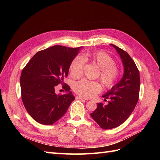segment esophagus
Returning a JSON list of instances; mask_svg holds the SVG:
<instances>
[{
    "label": "esophagus",
    "mask_w": 160,
    "mask_h": 160,
    "mask_svg": "<svg viewBox=\"0 0 160 160\" xmlns=\"http://www.w3.org/2000/svg\"><path fill=\"white\" fill-rule=\"evenodd\" d=\"M75 99H84V100H87L88 99L87 98H83V97H81V96H79V95H77L75 97Z\"/></svg>",
    "instance_id": "1"
}]
</instances>
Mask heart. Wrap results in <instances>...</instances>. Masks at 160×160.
I'll list each match as a JSON object with an SVG mask.
<instances>
[{"label":"heart","instance_id":"1","mask_svg":"<svg viewBox=\"0 0 160 160\" xmlns=\"http://www.w3.org/2000/svg\"><path fill=\"white\" fill-rule=\"evenodd\" d=\"M85 61H90L98 65L101 69L100 79L106 88H111L113 85L119 75V70L114 64L113 58L103 51H95L87 52L83 57L77 56L71 62L70 72L73 78H79L83 73V69ZM72 89L82 96L91 98L99 93L101 86L98 82L82 79L72 85Z\"/></svg>","mask_w":160,"mask_h":160}]
</instances>
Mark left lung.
Masks as SVG:
<instances>
[{
  "mask_svg": "<svg viewBox=\"0 0 160 160\" xmlns=\"http://www.w3.org/2000/svg\"><path fill=\"white\" fill-rule=\"evenodd\" d=\"M114 47L122 59L124 68L122 78L103 95L109 103H97L98 108L91 117L103 129H113L122 125L132 114L139 99L140 88L139 72L128 53L115 45Z\"/></svg>",
  "mask_w": 160,
  "mask_h": 160,
  "instance_id": "obj_1",
  "label": "left lung"
}]
</instances>
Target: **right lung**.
Segmentation results:
<instances>
[{"instance_id": "1", "label": "right lung", "mask_w": 160, "mask_h": 160, "mask_svg": "<svg viewBox=\"0 0 160 160\" xmlns=\"http://www.w3.org/2000/svg\"><path fill=\"white\" fill-rule=\"evenodd\" d=\"M83 47L55 45L37 52L21 72V98L27 112L36 122L52 125L65 115L75 97L65 85L71 62ZM64 84L68 93L59 96L55 87Z\"/></svg>"}]
</instances>
